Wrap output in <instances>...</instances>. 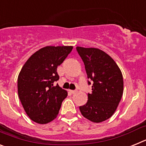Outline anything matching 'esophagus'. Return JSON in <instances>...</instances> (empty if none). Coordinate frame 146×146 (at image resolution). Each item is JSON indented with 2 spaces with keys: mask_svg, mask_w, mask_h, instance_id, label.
I'll list each match as a JSON object with an SVG mask.
<instances>
[{
  "mask_svg": "<svg viewBox=\"0 0 146 146\" xmlns=\"http://www.w3.org/2000/svg\"><path fill=\"white\" fill-rule=\"evenodd\" d=\"M70 93L72 94H75V93H77V91H73V90H70Z\"/></svg>",
  "mask_w": 146,
  "mask_h": 146,
  "instance_id": "1",
  "label": "esophagus"
}]
</instances>
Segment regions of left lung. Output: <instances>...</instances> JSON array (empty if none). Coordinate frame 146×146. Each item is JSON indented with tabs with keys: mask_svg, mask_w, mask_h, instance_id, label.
<instances>
[{
	"mask_svg": "<svg viewBox=\"0 0 146 146\" xmlns=\"http://www.w3.org/2000/svg\"><path fill=\"white\" fill-rule=\"evenodd\" d=\"M85 64L92 91L88 102L80 107L83 116L94 123L106 121L116 110L123 92V75L115 60L97 48L77 47Z\"/></svg>",
	"mask_w": 146,
	"mask_h": 146,
	"instance_id": "8db88e82",
	"label": "left lung"
}]
</instances>
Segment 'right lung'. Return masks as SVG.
I'll use <instances>...</instances> for the list:
<instances>
[{"label": "right lung", "mask_w": 146, "mask_h": 146, "mask_svg": "<svg viewBox=\"0 0 146 146\" xmlns=\"http://www.w3.org/2000/svg\"><path fill=\"white\" fill-rule=\"evenodd\" d=\"M72 46H47L28 59L17 78L18 95L25 113L33 121L45 124L58 116L67 91L58 80V66L72 52Z\"/></svg>", "instance_id": "add662e5"}]
</instances>
